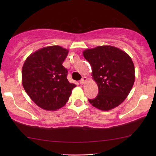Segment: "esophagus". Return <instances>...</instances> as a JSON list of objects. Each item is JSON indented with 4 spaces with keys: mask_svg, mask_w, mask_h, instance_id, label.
Segmentation results:
<instances>
[{
    "mask_svg": "<svg viewBox=\"0 0 156 156\" xmlns=\"http://www.w3.org/2000/svg\"><path fill=\"white\" fill-rule=\"evenodd\" d=\"M87 80V78L86 77H83V78L81 79L80 80V84H83L84 83H85V81Z\"/></svg>",
    "mask_w": 156,
    "mask_h": 156,
    "instance_id": "34e87169",
    "label": "esophagus"
}]
</instances>
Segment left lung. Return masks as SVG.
Returning <instances> with one entry per match:
<instances>
[{
  "mask_svg": "<svg viewBox=\"0 0 156 156\" xmlns=\"http://www.w3.org/2000/svg\"><path fill=\"white\" fill-rule=\"evenodd\" d=\"M90 63L92 76L98 87V94L89 102L102 111L120 105L130 93L135 81L133 61L122 50L112 46H99L83 51Z\"/></svg>",
  "mask_w": 156,
  "mask_h": 156,
  "instance_id": "left-lung-1",
  "label": "left lung"
}]
</instances>
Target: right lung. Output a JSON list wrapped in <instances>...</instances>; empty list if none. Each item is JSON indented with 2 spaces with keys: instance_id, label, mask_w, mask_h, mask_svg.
<instances>
[{
  "instance_id": "right-lung-1",
  "label": "right lung",
  "mask_w": 156,
  "mask_h": 156,
  "mask_svg": "<svg viewBox=\"0 0 156 156\" xmlns=\"http://www.w3.org/2000/svg\"><path fill=\"white\" fill-rule=\"evenodd\" d=\"M69 51L60 46L44 47L25 61L22 83L26 93L42 109L54 111L67 103L76 86L67 80L62 63Z\"/></svg>"
}]
</instances>
